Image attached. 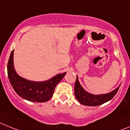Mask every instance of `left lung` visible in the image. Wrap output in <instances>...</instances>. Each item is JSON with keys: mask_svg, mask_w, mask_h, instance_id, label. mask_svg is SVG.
Wrapping results in <instances>:
<instances>
[{"mask_svg": "<svg viewBox=\"0 0 130 130\" xmlns=\"http://www.w3.org/2000/svg\"><path fill=\"white\" fill-rule=\"evenodd\" d=\"M110 93L106 94H93L88 93L82 87L78 80V76H76L75 85H74V94L77 100L81 104L87 106H96L103 104L113 99L117 94L119 87Z\"/></svg>", "mask_w": 130, "mask_h": 130, "instance_id": "obj_1", "label": "left lung"}]
</instances>
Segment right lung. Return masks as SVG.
<instances>
[{
    "instance_id": "right-lung-1",
    "label": "right lung",
    "mask_w": 130,
    "mask_h": 130,
    "mask_svg": "<svg viewBox=\"0 0 130 130\" xmlns=\"http://www.w3.org/2000/svg\"><path fill=\"white\" fill-rule=\"evenodd\" d=\"M13 50L8 60V76L11 86L19 96L26 100L34 102L48 101L53 96L57 84L63 79L66 72L57 75L43 82L30 81L20 76L16 72L13 65Z\"/></svg>"
}]
</instances>
